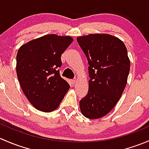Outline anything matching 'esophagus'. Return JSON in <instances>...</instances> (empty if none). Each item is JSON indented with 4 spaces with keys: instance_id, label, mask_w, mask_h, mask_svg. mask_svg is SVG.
I'll return each mask as SVG.
<instances>
[{
    "instance_id": "1",
    "label": "esophagus",
    "mask_w": 149,
    "mask_h": 149,
    "mask_svg": "<svg viewBox=\"0 0 149 149\" xmlns=\"http://www.w3.org/2000/svg\"><path fill=\"white\" fill-rule=\"evenodd\" d=\"M77 81H78V79H76V78H74V79H72V83H73V84H76V82H77Z\"/></svg>"
}]
</instances>
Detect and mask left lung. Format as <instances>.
<instances>
[{
    "mask_svg": "<svg viewBox=\"0 0 149 149\" xmlns=\"http://www.w3.org/2000/svg\"><path fill=\"white\" fill-rule=\"evenodd\" d=\"M77 42L87 58L90 78L80 109L86 118L98 119L113 109L125 88L130 66L127 48L107 34L79 37Z\"/></svg>",
    "mask_w": 149,
    "mask_h": 149,
    "instance_id": "obj_1",
    "label": "left lung"
}]
</instances>
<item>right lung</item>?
I'll return each instance as SVG.
<instances>
[{
  "label": "right lung",
  "mask_w": 149,
  "mask_h": 149,
  "mask_svg": "<svg viewBox=\"0 0 149 149\" xmlns=\"http://www.w3.org/2000/svg\"><path fill=\"white\" fill-rule=\"evenodd\" d=\"M73 42L69 36L48 34L23 45L16 55V73L23 92L37 109L55 110L70 88L61 78V55Z\"/></svg>",
  "instance_id": "obj_1"
}]
</instances>
